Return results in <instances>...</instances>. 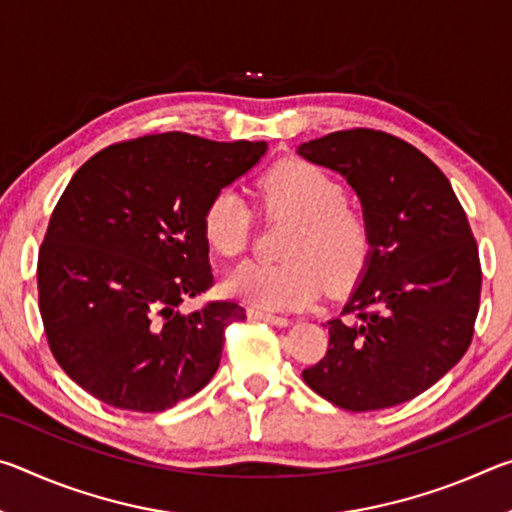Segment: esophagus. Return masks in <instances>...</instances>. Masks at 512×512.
I'll return each instance as SVG.
<instances>
[{"label":"esophagus","instance_id":"34e87169","mask_svg":"<svg viewBox=\"0 0 512 512\" xmlns=\"http://www.w3.org/2000/svg\"><path fill=\"white\" fill-rule=\"evenodd\" d=\"M248 318L264 320V323H271V325H277V327H287L291 323L287 316H277V314H271V311H262V309H255V307L248 309Z\"/></svg>","mask_w":512,"mask_h":512}]
</instances>
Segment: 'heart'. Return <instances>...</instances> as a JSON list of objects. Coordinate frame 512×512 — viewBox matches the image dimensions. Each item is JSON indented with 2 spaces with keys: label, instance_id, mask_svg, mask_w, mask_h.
Listing matches in <instances>:
<instances>
[{
  "label": "heart",
  "instance_id": "b5f03b06",
  "mask_svg": "<svg viewBox=\"0 0 512 512\" xmlns=\"http://www.w3.org/2000/svg\"><path fill=\"white\" fill-rule=\"evenodd\" d=\"M266 210L296 221L280 264L244 262L223 287L230 296L264 309H302L329 289H345L372 255L366 212L345 201V187L332 173L305 160H284L262 178ZM207 248L225 259L250 244L253 212L237 189L221 187L207 198L201 216Z\"/></svg>",
  "mask_w": 512,
  "mask_h": 512
}]
</instances>
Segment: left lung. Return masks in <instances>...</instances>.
<instances>
[{"label": "left lung", "instance_id": "obj_1", "mask_svg": "<svg viewBox=\"0 0 512 512\" xmlns=\"http://www.w3.org/2000/svg\"><path fill=\"white\" fill-rule=\"evenodd\" d=\"M343 173L372 230V255L305 384L345 411L413 400L467 352L481 262L463 205L413 144L375 128L336 131L298 149Z\"/></svg>", "mask_w": 512, "mask_h": 512}]
</instances>
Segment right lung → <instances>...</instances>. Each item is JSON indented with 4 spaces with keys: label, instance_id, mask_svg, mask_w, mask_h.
Returning <instances> with one entry per match:
<instances>
[{
    "label": "right lung",
    "instance_id": "1",
    "mask_svg": "<svg viewBox=\"0 0 512 512\" xmlns=\"http://www.w3.org/2000/svg\"><path fill=\"white\" fill-rule=\"evenodd\" d=\"M266 142L158 133L110 144L56 203L38 253L49 350L69 379L115 409L160 413L219 368L232 300L180 305L214 284L201 216Z\"/></svg>",
    "mask_w": 512,
    "mask_h": 512
}]
</instances>
